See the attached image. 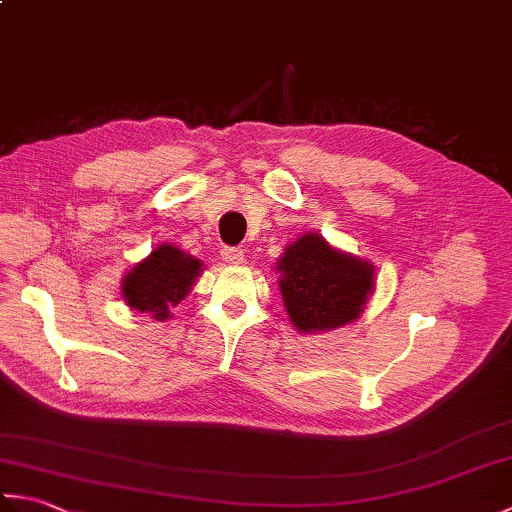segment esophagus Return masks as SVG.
<instances>
[{"label": "esophagus", "mask_w": 512, "mask_h": 512, "mask_svg": "<svg viewBox=\"0 0 512 512\" xmlns=\"http://www.w3.org/2000/svg\"><path fill=\"white\" fill-rule=\"evenodd\" d=\"M222 259L228 266H239L244 262V250L242 248H224Z\"/></svg>", "instance_id": "esophagus-1"}]
</instances>
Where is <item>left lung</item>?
Instances as JSON below:
<instances>
[{
  "label": "left lung",
  "instance_id": "8db88e82",
  "mask_svg": "<svg viewBox=\"0 0 512 512\" xmlns=\"http://www.w3.org/2000/svg\"><path fill=\"white\" fill-rule=\"evenodd\" d=\"M277 286L288 319L299 334H321L354 323L376 290L369 259L334 248L306 231L277 259Z\"/></svg>",
  "mask_w": 512,
  "mask_h": 512
}]
</instances>
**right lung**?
Masks as SVG:
<instances>
[{"mask_svg": "<svg viewBox=\"0 0 512 512\" xmlns=\"http://www.w3.org/2000/svg\"><path fill=\"white\" fill-rule=\"evenodd\" d=\"M202 273L204 264L198 257L173 244H158L143 262L123 275L121 297L129 310L165 323L173 317V308L187 299Z\"/></svg>", "mask_w": 512, "mask_h": 512, "instance_id": "obj_1", "label": "right lung"}]
</instances>
